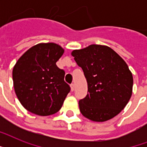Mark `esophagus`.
<instances>
[{
  "mask_svg": "<svg viewBox=\"0 0 147 147\" xmlns=\"http://www.w3.org/2000/svg\"><path fill=\"white\" fill-rule=\"evenodd\" d=\"M70 86H71V90L72 91V92H73L74 89H75V85H74V84H71V85H70Z\"/></svg>",
  "mask_w": 147,
  "mask_h": 147,
  "instance_id": "1",
  "label": "esophagus"
}]
</instances>
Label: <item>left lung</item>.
Wrapping results in <instances>:
<instances>
[{"label":"left lung","instance_id":"8db88e82","mask_svg":"<svg viewBox=\"0 0 147 147\" xmlns=\"http://www.w3.org/2000/svg\"><path fill=\"white\" fill-rule=\"evenodd\" d=\"M83 70L88 94L78 101L83 116L103 122L125 107L132 94L133 76L127 65L110 47L91 45L71 53Z\"/></svg>","mask_w":147,"mask_h":147}]
</instances>
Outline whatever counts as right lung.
I'll return each instance as SVG.
<instances>
[{
	"mask_svg": "<svg viewBox=\"0 0 147 147\" xmlns=\"http://www.w3.org/2000/svg\"><path fill=\"white\" fill-rule=\"evenodd\" d=\"M63 53L55 43H40L26 51L13 67L15 93L28 111L48 116L62 107L71 90L64 81L65 71L55 64Z\"/></svg>",
	"mask_w": 147,
	"mask_h": 147,
	"instance_id": "right-lung-1",
	"label": "right lung"
}]
</instances>
